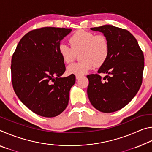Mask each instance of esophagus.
<instances>
[{
    "label": "esophagus",
    "instance_id": "1",
    "mask_svg": "<svg viewBox=\"0 0 152 152\" xmlns=\"http://www.w3.org/2000/svg\"><path fill=\"white\" fill-rule=\"evenodd\" d=\"M81 76H82V75H76V79H79Z\"/></svg>",
    "mask_w": 152,
    "mask_h": 152
}]
</instances>
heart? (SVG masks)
<instances>
[{
  "mask_svg": "<svg viewBox=\"0 0 152 152\" xmlns=\"http://www.w3.org/2000/svg\"><path fill=\"white\" fill-rule=\"evenodd\" d=\"M70 46L60 43L58 52L66 64L72 62L79 54L80 61L70 64L67 68L69 74L82 75L96 66H101L106 61L109 53L107 37L103 34H97L84 30L73 33L69 39Z\"/></svg>",
  "mask_w": 152,
  "mask_h": 152,
  "instance_id": "b5f03b06",
  "label": "heart"
}]
</instances>
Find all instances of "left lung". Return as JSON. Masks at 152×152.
Returning <instances> with one entry per match:
<instances>
[{
	"mask_svg": "<svg viewBox=\"0 0 152 152\" xmlns=\"http://www.w3.org/2000/svg\"><path fill=\"white\" fill-rule=\"evenodd\" d=\"M104 33L109 53L99 74L87 76V93L95 109L102 113L121 109L133 99L142 83L144 56L137 41L127 30L113 25L91 28ZM101 73H107L102 78Z\"/></svg>",
	"mask_w": 152,
	"mask_h": 152,
	"instance_id": "obj_1",
	"label": "left lung"
}]
</instances>
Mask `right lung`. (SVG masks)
I'll use <instances>...</instances> for the list:
<instances>
[{
	"label": "right lung",
	"mask_w": 152,
	"mask_h": 152,
	"mask_svg": "<svg viewBox=\"0 0 152 152\" xmlns=\"http://www.w3.org/2000/svg\"><path fill=\"white\" fill-rule=\"evenodd\" d=\"M72 31L45 27L26 33L11 60L12 87L20 101L35 114L54 117L68 106L75 75L61 78L66 70L58 52L60 41Z\"/></svg>",
	"instance_id": "obj_1"
}]
</instances>
